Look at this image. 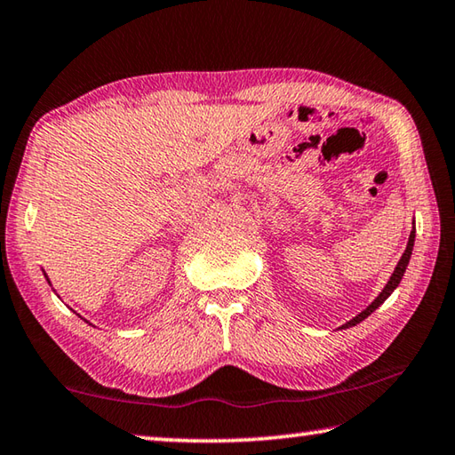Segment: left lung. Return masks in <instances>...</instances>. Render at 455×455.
I'll use <instances>...</instances> for the list:
<instances>
[{"mask_svg": "<svg viewBox=\"0 0 455 455\" xmlns=\"http://www.w3.org/2000/svg\"><path fill=\"white\" fill-rule=\"evenodd\" d=\"M413 241H415V228L411 230V235H410V241H407V246H405V252L402 255V259H399V263H397V267H395V271H394V275L389 276V281H387V284H385L383 287V291L379 292V297L375 299V301L367 307V309H363L361 311L357 317H353L351 321H347L345 323V325L341 327V329H347V327H353V325H357V323H361L363 319H367L369 315H371L377 307H379L385 299H387L391 292L395 291V287L399 284V281H402V276H403V273H405V268H407V265H410V257H411V251H413Z\"/></svg>", "mask_w": 455, "mask_h": 455, "instance_id": "8db88e82", "label": "left lung"}]
</instances>
